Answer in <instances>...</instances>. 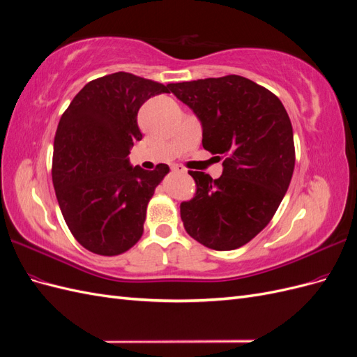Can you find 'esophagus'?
I'll list each match as a JSON object with an SVG mask.
<instances>
[{
	"label": "esophagus",
	"instance_id": "34e87169",
	"mask_svg": "<svg viewBox=\"0 0 357 357\" xmlns=\"http://www.w3.org/2000/svg\"><path fill=\"white\" fill-rule=\"evenodd\" d=\"M171 171H172V172H178V174H185V172H186V169H185V168H183V167H178V165L171 167Z\"/></svg>",
	"mask_w": 357,
	"mask_h": 357
}]
</instances>
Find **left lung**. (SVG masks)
Instances as JSON below:
<instances>
[{"instance_id": "8db88e82", "label": "left lung", "mask_w": 357, "mask_h": 357, "mask_svg": "<svg viewBox=\"0 0 357 357\" xmlns=\"http://www.w3.org/2000/svg\"><path fill=\"white\" fill-rule=\"evenodd\" d=\"M195 113L202 146L225 156L218 180L189 174L197 195L181 202L188 234L214 250H234L261 232L283 201L295 168L294 129L277 96L241 75L171 83Z\"/></svg>"}]
</instances>
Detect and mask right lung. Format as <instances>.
<instances>
[{"instance_id":"right-lung-1","label":"right lung","mask_w":357,"mask_h":357,"mask_svg":"<svg viewBox=\"0 0 357 357\" xmlns=\"http://www.w3.org/2000/svg\"><path fill=\"white\" fill-rule=\"evenodd\" d=\"M169 88L123 71L104 75L86 84L61 117L53 186L74 238L92 253L121 255L142 238L147 204L169 167L147 171L128 156L143 138L139 107Z\"/></svg>"}]
</instances>
